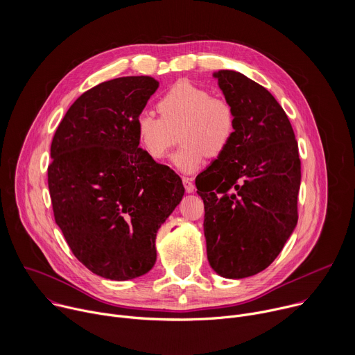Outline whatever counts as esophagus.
Segmentation results:
<instances>
[{"label":"esophagus","instance_id":"obj_1","mask_svg":"<svg viewBox=\"0 0 355 355\" xmlns=\"http://www.w3.org/2000/svg\"><path fill=\"white\" fill-rule=\"evenodd\" d=\"M182 182H184V187H185V191L188 193H192L195 191V185L193 182L191 181V178H182Z\"/></svg>","mask_w":355,"mask_h":355}]
</instances>
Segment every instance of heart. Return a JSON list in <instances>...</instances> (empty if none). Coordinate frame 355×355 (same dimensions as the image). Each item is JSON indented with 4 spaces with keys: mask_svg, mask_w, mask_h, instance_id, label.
I'll list each match as a JSON object with an SVG mask.
<instances>
[{
    "mask_svg": "<svg viewBox=\"0 0 355 355\" xmlns=\"http://www.w3.org/2000/svg\"><path fill=\"white\" fill-rule=\"evenodd\" d=\"M157 110L160 118L151 112L136 118L137 140L151 159L163 160L180 137L182 146L173 163L182 173L198 170L207 156L219 157L233 140L236 115L229 101L192 83H175Z\"/></svg>",
    "mask_w": 355,
    "mask_h": 355,
    "instance_id": "1",
    "label": "heart"
}]
</instances>
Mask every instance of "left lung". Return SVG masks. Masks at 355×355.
<instances>
[{"mask_svg": "<svg viewBox=\"0 0 355 355\" xmlns=\"http://www.w3.org/2000/svg\"><path fill=\"white\" fill-rule=\"evenodd\" d=\"M236 115L230 146L196 180L207 254L230 279L266 270L297 223L300 160L291 122L268 89L241 73H214Z\"/></svg>", "mask_w": 355, "mask_h": 355, "instance_id": "1", "label": "left lung"}]
</instances>
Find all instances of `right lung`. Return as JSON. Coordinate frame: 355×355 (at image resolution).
I'll use <instances>...</instances> for the list:
<instances>
[{
    "label": "right lung",
    "instance_id": "add662e5",
    "mask_svg": "<svg viewBox=\"0 0 355 355\" xmlns=\"http://www.w3.org/2000/svg\"><path fill=\"white\" fill-rule=\"evenodd\" d=\"M157 88L148 76L98 84L76 99L50 147L55 220L78 261L112 281L155 267L157 232L185 192L139 147L136 118Z\"/></svg>",
    "mask_w": 355,
    "mask_h": 355
}]
</instances>
